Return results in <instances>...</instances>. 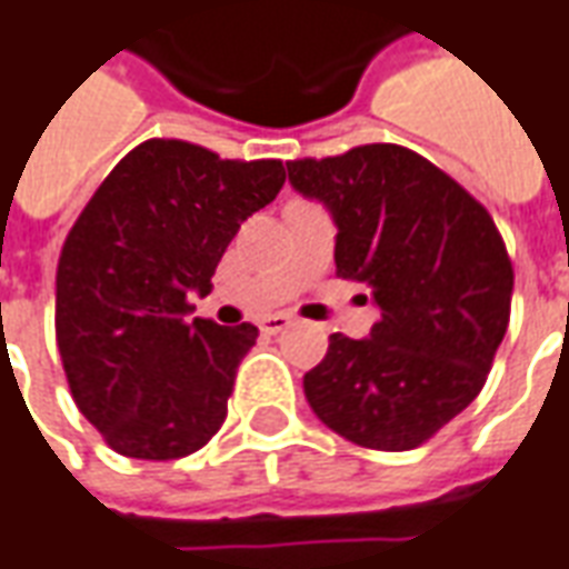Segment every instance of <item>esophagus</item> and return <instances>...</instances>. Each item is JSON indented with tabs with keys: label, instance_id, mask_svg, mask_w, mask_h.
Returning <instances> with one entry per match:
<instances>
[{
	"label": "esophagus",
	"instance_id": "esophagus-1",
	"mask_svg": "<svg viewBox=\"0 0 569 569\" xmlns=\"http://www.w3.org/2000/svg\"><path fill=\"white\" fill-rule=\"evenodd\" d=\"M291 322L293 319L291 316H284V312H278V316H266V319L260 322V331H266V335H278V331H284Z\"/></svg>",
	"mask_w": 569,
	"mask_h": 569
}]
</instances>
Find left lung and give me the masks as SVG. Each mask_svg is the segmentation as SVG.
Masks as SVG:
<instances>
[{
  "label": "left lung",
  "instance_id": "obj_1",
  "mask_svg": "<svg viewBox=\"0 0 569 569\" xmlns=\"http://www.w3.org/2000/svg\"><path fill=\"white\" fill-rule=\"evenodd\" d=\"M288 182L337 226V276L366 281L381 319L331 335L303 393L335 433L381 452L430 440L483 390L508 331L515 272L496 222L399 144L293 160Z\"/></svg>",
  "mask_w": 569,
  "mask_h": 569
}]
</instances>
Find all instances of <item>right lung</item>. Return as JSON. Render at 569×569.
<instances>
[{"label": "right lung", "instance_id": "1", "mask_svg": "<svg viewBox=\"0 0 569 569\" xmlns=\"http://www.w3.org/2000/svg\"><path fill=\"white\" fill-rule=\"evenodd\" d=\"M284 186L281 160L151 139L132 148L73 222L54 291V337L70 393L113 452L167 461L217 433L250 322H186L226 247Z\"/></svg>", "mask_w": 569, "mask_h": 569}]
</instances>
